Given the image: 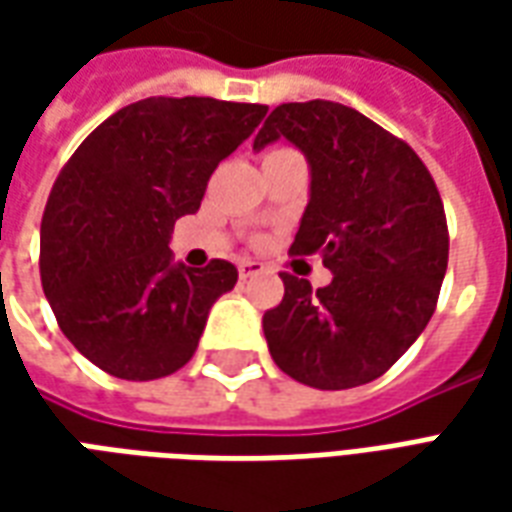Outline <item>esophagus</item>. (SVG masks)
Here are the masks:
<instances>
[{"label":"esophagus","mask_w":512,"mask_h":512,"mask_svg":"<svg viewBox=\"0 0 512 512\" xmlns=\"http://www.w3.org/2000/svg\"><path fill=\"white\" fill-rule=\"evenodd\" d=\"M263 271H266V266L257 263V260H241V263H238V274H241V279L257 277V274H263Z\"/></svg>","instance_id":"1"}]
</instances>
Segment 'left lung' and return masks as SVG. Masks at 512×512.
<instances>
[{
	"mask_svg": "<svg viewBox=\"0 0 512 512\" xmlns=\"http://www.w3.org/2000/svg\"><path fill=\"white\" fill-rule=\"evenodd\" d=\"M288 139L310 161V202L290 255H318L334 277L312 290L279 274L285 296L263 315L282 373L315 389H351L406 354L439 301L450 233L439 189L411 147L334 101L279 104L255 150Z\"/></svg>",
	"mask_w": 512,
	"mask_h": 512,
	"instance_id": "left-lung-1",
	"label": "left lung"
}]
</instances>
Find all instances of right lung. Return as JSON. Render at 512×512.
I'll return each instance as SVG.
<instances>
[{
    "label": "right lung",
    "instance_id": "obj_1",
    "mask_svg": "<svg viewBox=\"0 0 512 512\" xmlns=\"http://www.w3.org/2000/svg\"><path fill=\"white\" fill-rule=\"evenodd\" d=\"M266 112L145 98L106 117L60 169L40 222V282L62 334L104 373L153 381L194 356L238 271L227 260L172 266L169 235Z\"/></svg>",
    "mask_w": 512,
    "mask_h": 512
}]
</instances>
